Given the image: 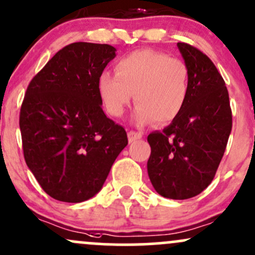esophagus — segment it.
Returning a JSON list of instances; mask_svg holds the SVG:
<instances>
[{
	"label": "esophagus",
	"instance_id": "obj_1",
	"mask_svg": "<svg viewBox=\"0 0 255 255\" xmlns=\"http://www.w3.org/2000/svg\"><path fill=\"white\" fill-rule=\"evenodd\" d=\"M142 138V133L141 132H135V130H129L128 132V140L129 142L135 141L136 139H141Z\"/></svg>",
	"mask_w": 255,
	"mask_h": 255
}]
</instances>
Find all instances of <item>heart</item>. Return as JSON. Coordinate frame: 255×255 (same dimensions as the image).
I'll return each mask as SVG.
<instances>
[{"label": "heart", "instance_id": "b5f03b06", "mask_svg": "<svg viewBox=\"0 0 255 255\" xmlns=\"http://www.w3.org/2000/svg\"><path fill=\"white\" fill-rule=\"evenodd\" d=\"M116 74L103 72L98 80L100 98L108 113L121 117L134 94L139 125L172 122L189 96V69L177 58L153 49H139L121 58Z\"/></svg>", "mask_w": 255, "mask_h": 255}]
</instances>
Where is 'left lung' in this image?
Masks as SVG:
<instances>
[{
  "label": "left lung",
  "instance_id": "left-lung-1",
  "mask_svg": "<svg viewBox=\"0 0 255 255\" xmlns=\"http://www.w3.org/2000/svg\"><path fill=\"white\" fill-rule=\"evenodd\" d=\"M178 48L189 69V96L181 113L162 132L149 134L147 173L159 195L186 200L212 183L232 128L229 92L205 53L189 43Z\"/></svg>",
  "mask_w": 255,
  "mask_h": 255
}]
</instances>
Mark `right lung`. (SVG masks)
I'll return each mask as SVG.
<instances>
[{"mask_svg":"<svg viewBox=\"0 0 255 255\" xmlns=\"http://www.w3.org/2000/svg\"><path fill=\"white\" fill-rule=\"evenodd\" d=\"M115 52L110 44H68L27 86L19 116L24 158L54 200L93 197L127 146L125 128L106 117L98 88Z\"/></svg>","mask_w":255,"mask_h":255,"instance_id":"add662e5","label":"right lung"}]
</instances>
